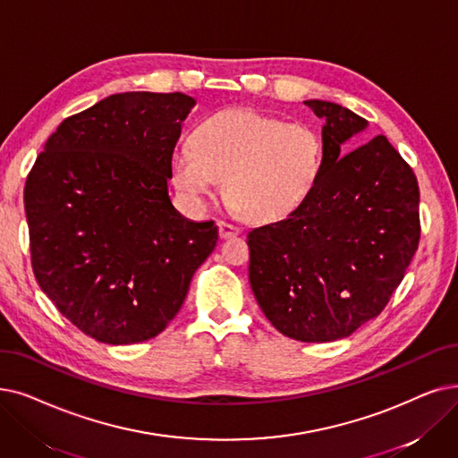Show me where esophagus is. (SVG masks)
<instances>
[{"instance_id":"obj_1","label":"esophagus","mask_w":458,"mask_h":458,"mask_svg":"<svg viewBox=\"0 0 458 458\" xmlns=\"http://www.w3.org/2000/svg\"><path fill=\"white\" fill-rule=\"evenodd\" d=\"M216 226H218V235H221L223 240H228V237H233V235H237V233L242 232L237 226L228 225V223H225V221H218Z\"/></svg>"}]
</instances>
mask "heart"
I'll use <instances>...</instances> for the list:
<instances>
[{
    "mask_svg": "<svg viewBox=\"0 0 458 458\" xmlns=\"http://www.w3.org/2000/svg\"><path fill=\"white\" fill-rule=\"evenodd\" d=\"M191 146L170 155V177L192 206H204L225 180L228 204L247 221L275 223L314 191L324 144L307 123H286L252 108H226L192 132Z\"/></svg>",
    "mask_w": 458,
    "mask_h": 458,
    "instance_id": "heart-1",
    "label": "heart"
}]
</instances>
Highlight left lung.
Masks as SVG:
<instances>
[{
    "label": "left lung",
    "mask_w": 458,
    "mask_h": 458,
    "mask_svg": "<svg viewBox=\"0 0 458 458\" xmlns=\"http://www.w3.org/2000/svg\"><path fill=\"white\" fill-rule=\"evenodd\" d=\"M305 105L324 122L320 180L284 221L249 232V281L283 335L331 343L380 314L404 278L421 233L420 187L384 134L340 151L367 119L320 98Z\"/></svg>",
    "instance_id": "8db88e82"
}]
</instances>
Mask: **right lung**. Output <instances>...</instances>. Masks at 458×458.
I'll list each match as a JSON object with an SVG mask.
<instances>
[{
  "mask_svg": "<svg viewBox=\"0 0 458 458\" xmlns=\"http://www.w3.org/2000/svg\"><path fill=\"white\" fill-rule=\"evenodd\" d=\"M196 105L127 91L67 117L28 175L24 206L38 286L105 344L153 339L180 312L218 228L168 196L170 155Z\"/></svg>",
  "mask_w": 458,
  "mask_h": 458,
  "instance_id": "obj_1",
  "label": "right lung"
}]
</instances>
